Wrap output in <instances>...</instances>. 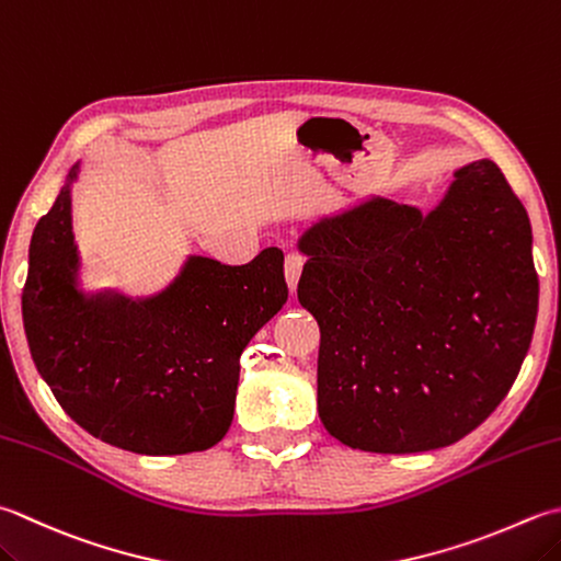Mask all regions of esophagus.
<instances>
[{"label":"esophagus","instance_id":"obj_1","mask_svg":"<svg viewBox=\"0 0 561 561\" xmlns=\"http://www.w3.org/2000/svg\"><path fill=\"white\" fill-rule=\"evenodd\" d=\"M301 270H304V257L299 255V252H289L287 260H284V277H287V284H289L291 291H296V284H299Z\"/></svg>","mask_w":561,"mask_h":561}]
</instances>
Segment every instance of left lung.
I'll return each mask as SVG.
<instances>
[{
  "label": "left lung",
  "mask_w": 561,
  "mask_h": 561,
  "mask_svg": "<svg viewBox=\"0 0 561 561\" xmlns=\"http://www.w3.org/2000/svg\"><path fill=\"white\" fill-rule=\"evenodd\" d=\"M321 328L318 415L353 449L447 447L506 399L537 318L530 218L496 162L455 172L431 214L381 196L299 238Z\"/></svg>",
  "instance_id": "left-lung-1"
}]
</instances>
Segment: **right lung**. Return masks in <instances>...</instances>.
Wrapping results in <instances>:
<instances>
[{"label":"right lung","mask_w":561,"mask_h":561,"mask_svg":"<svg viewBox=\"0 0 561 561\" xmlns=\"http://www.w3.org/2000/svg\"><path fill=\"white\" fill-rule=\"evenodd\" d=\"M33 230L21 313L31 357L87 433L138 455L202 453L233 421L240 355L287 304L284 255L248 265L194 255L150 299L77 289L70 184Z\"/></svg>","instance_id":"obj_1"}]
</instances>
